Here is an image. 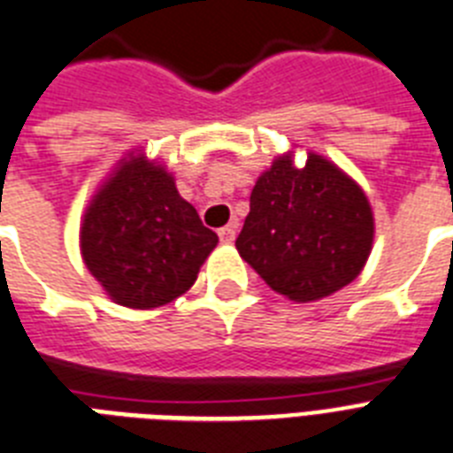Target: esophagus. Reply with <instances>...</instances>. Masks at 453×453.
<instances>
[{
  "mask_svg": "<svg viewBox=\"0 0 453 453\" xmlns=\"http://www.w3.org/2000/svg\"><path fill=\"white\" fill-rule=\"evenodd\" d=\"M234 234H237V223H230V226L220 227L219 230V239L223 244H233Z\"/></svg>",
  "mask_w": 453,
  "mask_h": 453,
  "instance_id": "1",
  "label": "esophagus"
}]
</instances>
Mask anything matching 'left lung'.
I'll return each mask as SVG.
<instances>
[{"label":"left lung","mask_w":453,"mask_h":453,"mask_svg":"<svg viewBox=\"0 0 453 453\" xmlns=\"http://www.w3.org/2000/svg\"><path fill=\"white\" fill-rule=\"evenodd\" d=\"M372 234L365 193L344 172L321 156L303 169L279 157L253 186L234 246L272 290L310 303L358 277Z\"/></svg>","instance_id":"8db88e82"}]
</instances>
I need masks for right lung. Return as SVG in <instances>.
<instances>
[{
	"label": "right lung",
	"instance_id": "1",
	"mask_svg": "<svg viewBox=\"0 0 453 453\" xmlns=\"http://www.w3.org/2000/svg\"><path fill=\"white\" fill-rule=\"evenodd\" d=\"M216 244V233L202 226L174 179L143 157L106 181L81 227L90 274L132 310H153L183 296Z\"/></svg>",
	"mask_w": 453,
	"mask_h": 453
}]
</instances>
